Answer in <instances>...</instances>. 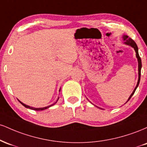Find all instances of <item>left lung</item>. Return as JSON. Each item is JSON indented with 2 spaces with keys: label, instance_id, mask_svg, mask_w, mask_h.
I'll return each instance as SVG.
<instances>
[{
  "label": "left lung",
  "instance_id": "obj_1",
  "mask_svg": "<svg viewBox=\"0 0 147 147\" xmlns=\"http://www.w3.org/2000/svg\"><path fill=\"white\" fill-rule=\"evenodd\" d=\"M123 38H124V41H126V42H125L126 44L131 45V47H133V48H134L135 51H136V57H137V58H138V77H138V84H137V86H136V87L135 88L134 90L133 91L132 94H131V96H130V97H129V99H128V101H127V102H129V99L131 98V97H132L133 94L135 93V91H136V88H137L138 86V85H139L140 81V76H141L142 61H141V58H140V56H139V54H138V48L137 45H136V43H135V41H133V40L132 39V38H129V37L128 36H126V35H124V36H123Z\"/></svg>",
  "mask_w": 147,
  "mask_h": 147
}]
</instances>
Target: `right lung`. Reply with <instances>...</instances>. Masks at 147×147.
Wrapping results in <instances>:
<instances>
[{
	"instance_id": "add662e5",
	"label": "right lung",
	"mask_w": 147,
	"mask_h": 147,
	"mask_svg": "<svg viewBox=\"0 0 147 147\" xmlns=\"http://www.w3.org/2000/svg\"><path fill=\"white\" fill-rule=\"evenodd\" d=\"M61 90V89H60ZM20 102V101H19ZM56 102L55 103V104H52V105H50V106H46V107H43V108H34V107H32V106H28V105H25V104H23V103H22L21 102H20V103H21V104H22V105L23 106H24L25 108H28V109H32V110H34V111H43V110H45V109H48L49 107H50V106H53L54 104H56Z\"/></svg>"
}]
</instances>
